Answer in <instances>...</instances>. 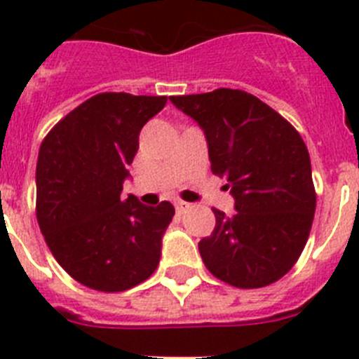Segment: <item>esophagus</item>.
I'll return each instance as SVG.
<instances>
[{"instance_id": "esophagus-1", "label": "esophagus", "mask_w": 359, "mask_h": 359, "mask_svg": "<svg viewBox=\"0 0 359 359\" xmlns=\"http://www.w3.org/2000/svg\"><path fill=\"white\" fill-rule=\"evenodd\" d=\"M174 207H176L177 214H182V212H185L187 208H189V203L182 201V199H177V201H174Z\"/></svg>"}]
</instances>
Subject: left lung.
<instances>
[{"label":"left lung","mask_w":359,"mask_h":359,"mask_svg":"<svg viewBox=\"0 0 359 359\" xmlns=\"http://www.w3.org/2000/svg\"><path fill=\"white\" fill-rule=\"evenodd\" d=\"M170 102L203 129L212 172L226 180L233 198V214L214 208V231L199 241L203 262L230 286L273 284L298 261L315 217L302 136L246 91L221 88L170 97Z\"/></svg>","instance_id":"left-lung-1"}]
</instances>
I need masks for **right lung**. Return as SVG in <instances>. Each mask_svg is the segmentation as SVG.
<instances>
[{
    "label": "right lung",
    "instance_id": "add662e5",
    "mask_svg": "<svg viewBox=\"0 0 359 359\" xmlns=\"http://www.w3.org/2000/svg\"><path fill=\"white\" fill-rule=\"evenodd\" d=\"M167 97L100 93L48 133L36 169L37 223L55 261L84 286L106 293L154 273L174 207L123 198L142 128Z\"/></svg>",
    "mask_w": 359,
    "mask_h": 359
}]
</instances>
